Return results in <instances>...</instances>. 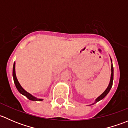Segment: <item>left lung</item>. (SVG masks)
Instances as JSON below:
<instances>
[{
    "instance_id": "1",
    "label": "left lung",
    "mask_w": 128,
    "mask_h": 128,
    "mask_svg": "<svg viewBox=\"0 0 128 128\" xmlns=\"http://www.w3.org/2000/svg\"><path fill=\"white\" fill-rule=\"evenodd\" d=\"M111 61H112V59H111ZM113 64H112V74H111V79H110V84H109V86H108V87H107V88L106 89L105 91H104V92L101 95H100V96H99L96 99V100H95V102L94 103V104L98 102H99L100 100H102L106 96V95L108 94V93H109L110 90L111 88L112 87V86H113Z\"/></svg>"
}]
</instances>
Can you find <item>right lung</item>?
<instances>
[{"label":"right lung","mask_w":128,"mask_h":128,"mask_svg":"<svg viewBox=\"0 0 128 128\" xmlns=\"http://www.w3.org/2000/svg\"><path fill=\"white\" fill-rule=\"evenodd\" d=\"M13 77H14V83H15V86H16V88H17V90H18V92L20 94L24 95V96H25L27 98L29 99L30 100H32V101H41V100H42V99L36 98H35L34 96H32L30 94L27 92L26 91H25V90L22 87V86H20L18 81L17 78H16V74H15V62H14V67H13Z\"/></svg>","instance_id":"obj_1"}]
</instances>
